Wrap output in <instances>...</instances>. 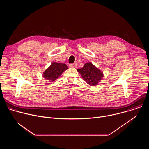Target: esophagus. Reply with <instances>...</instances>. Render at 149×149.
Here are the masks:
<instances>
[{
  "label": "esophagus",
  "instance_id": "1",
  "mask_svg": "<svg viewBox=\"0 0 149 149\" xmlns=\"http://www.w3.org/2000/svg\"><path fill=\"white\" fill-rule=\"evenodd\" d=\"M77 63H71V64L70 65V67L71 68H76L77 67Z\"/></svg>",
  "mask_w": 149,
  "mask_h": 149
}]
</instances>
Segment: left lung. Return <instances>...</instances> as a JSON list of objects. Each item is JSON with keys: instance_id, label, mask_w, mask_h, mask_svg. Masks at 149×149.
I'll return each mask as SVG.
<instances>
[{"instance_id": "8db88e82", "label": "left lung", "mask_w": 149, "mask_h": 149, "mask_svg": "<svg viewBox=\"0 0 149 149\" xmlns=\"http://www.w3.org/2000/svg\"><path fill=\"white\" fill-rule=\"evenodd\" d=\"M77 71L81 75L84 81L91 86H98L104 77L103 72L94 65L91 62H87Z\"/></svg>"}]
</instances>
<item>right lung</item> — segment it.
<instances>
[{
  "mask_svg": "<svg viewBox=\"0 0 149 149\" xmlns=\"http://www.w3.org/2000/svg\"><path fill=\"white\" fill-rule=\"evenodd\" d=\"M65 63L53 62L51 65L43 72V77L49 82H54L56 80L61 74L68 69Z\"/></svg>",
  "mask_w": 149,
  "mask_h": 149,
  "instance_id": "right-lung-1",
  "label": "right lung"
}]
</instances>
